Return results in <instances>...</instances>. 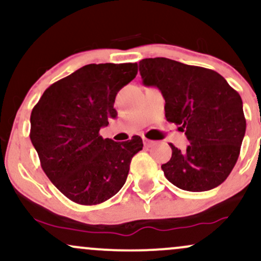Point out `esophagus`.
<instances>
[{"label":"esophagus","instance_id":"1","mask_svg":"<svg viewBox=\"0 0 261 261\" xmlns=\"http://www.w3.org/2000/svg\"><path fill=\"white\" fill-rule=\"evenodd\" d=\"M143 143H145L146 147H151V146L154 145L153 141H151V140H148V139H143Z\"/></svg>","mask_w":261,"mask_h":261}]
</instances>
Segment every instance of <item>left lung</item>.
Wrapping results in <instances>:
<instances>
[{
	"label": "left lung",
	"mask_w": 261,
	"mask_h": 261,
	"mask_svg": "<svg viewBox=\"0 0 261 261\" xmlns=\"http://www.w3.org/2000/svg\"><path fill=\"white\" fill-rule=\"evenodd\" d=\"M143 85L157 87L166 100V118L179 125L190 142L180 151L170 143L172 158L164 175L187 191H207L226 180L244 139L243 101L227 81L208 68L166 58L140 61Z\"/></svg>",
	"instance_id": "left-lung-1"
}]
</instances>
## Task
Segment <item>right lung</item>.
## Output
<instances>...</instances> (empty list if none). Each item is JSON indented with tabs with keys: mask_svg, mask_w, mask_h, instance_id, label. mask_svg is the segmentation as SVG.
Returning a JSON list of instances; mask_svg holds the SVG:
<instances>
[{
	"mask_svg": "<svg viewBox=\"0 0 261 261\" xmlns=\"http://www.w3.org/2000/svg\"><path fill=\"white\" fill-rule=\"evenodd\" d=\"M137 74V64H91L51 85L31 115V140L41 168L66 197L97 205L126 181L142 139H103L100 127L116 118L118 92Z\"/></svg>",
	"mask_w": 261,
	"mask_h": 261,
	"instance_id": "1",
	"label": "right lung"
}]
</instances>
